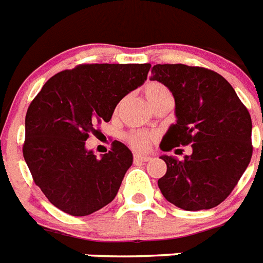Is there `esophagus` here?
Returning <instances> with one entry per match:
<instances>
[{
	"label": "esophagus",
	"instance_id": "esophagus-1",
	"mask_svg": "<svg viewBox=\"0 0 263 263\" xmlns=\"http://www.w3.org/2000/svg\"><path fill=\"white\" fill-rule=\"evenodd\" d=\"M149 160H151V157L144 156V155H134L133 156L134 163H146Z\"/></svg>",
	"mask_w": 263,
	"mask_h": 263
}]
</instances>
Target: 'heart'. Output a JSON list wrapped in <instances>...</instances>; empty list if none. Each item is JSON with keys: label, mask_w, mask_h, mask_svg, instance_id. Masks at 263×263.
Returning a JSON list of instances; mask_svg holds the SVG:
<instances>
[{"label": "heart", "mask_w": 263, "mask_h": 263, "mask_svg": "<svg viewBox=\"0 0 263 263\" xmlns=\"http://www.w3.org/2000/svg\"><path fill=\"white\" fill-rule=\"evenodd\" d=\"M144 93L152 107L157 106L159 103L164 102L167 99H172L170 89L164 84L157 83V81L146 84L144 87ZM155 140H156V134L145 132V130H132L125 134L126 144L137 152H146Z\"/></svg>", "instance_id": "obj_1"}]
</instances>
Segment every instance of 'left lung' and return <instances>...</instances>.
<instances>
[{"mask_svg":"<svg viewBox=\"0 0 263 263\" xmlns=\"http://www.w3.org/2000/svg\"><path fill=\"white\" fill-rule=\"evenodd\" d=\"M151 80L164 84L175 98L178 119L160 148H193L183 160L161 156L167 164L157 182L161 194L184 211L217 206L232 193L253 156L249 110L232 85L211 69L155 65Z\"/></svg>","mask_w":263,"mask_h":263,"instance_id":"left-lung-1","label":"left lung"}]
</instances>
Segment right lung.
Wrapping results in <instances>:
<instances>
[{
	"label": "right lung",
	"mask_w": 263,
	"mask_h": 263,
	"mask_svg": "<svg viewBox=\"0 0 263 263\" xmlns=\"http://www.w3.org/2000/svg\"><path fill=\"white\" fill-rule=\"evenodd\" d=\"M151 64H81L57 73L43 85L25 115L23 156L37 187L70 216H88L115 198L133 163L119 141L102 159L85 149L100 122L140 87Z\"/></svg>",
	"instance_id": "add662e5"
}]
</instances>
